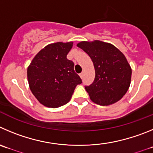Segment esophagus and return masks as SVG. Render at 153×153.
Listing matches in <instances>:
<instances>
[{"mask_svg": "<svg viewBox=\"0 0 153 153\" xmlns=\"http://www.w3.org/2000/svg\"><path fill=\"white\" fill-rule=\"evenodd\" d=\"M80 77H81V78H84V72H81V73H80Z\"/></svg>", "mask_w": 153, "mask_h": 153, "instance_id": "34e87169", "label": "esophagus"}]
</instances>
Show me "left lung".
<instances>
[{"label":"left lung","instance_id":"obj_1","mask_svg":"<svg viewBox=\"0 0 153 153\" xmlns=\"http://www.w3.org/2000/svg\"><path fill=\"white\" fill-rule=\"evenodd\" d=\"M77 47L88 54L95 68L94 82L85 87L91 101L109 105L120 100L129 88L132 74L125 55L112 44L98 40L81 41Z\"/></svg>","mask_w":153,"mask_h":153}]
</instances>
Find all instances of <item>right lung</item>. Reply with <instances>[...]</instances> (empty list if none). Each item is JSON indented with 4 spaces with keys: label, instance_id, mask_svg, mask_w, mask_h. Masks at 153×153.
<instances>
[{
    "label": "right lung",
    "instance_id": "1",
    "mask_svg": "<svg viewBox=\"0 0 153 153\" xmlns=\"http://www.w3.org/2000/svg\"><path fill=\"white\" fill-rule=\"evenodd\" d=\"M73 42L50 44L39 51L27 69L30 90L40 103L50 108L65 105L82 81L67 59Z\"/></svg>",
    "mask_w": 153,
    "mask_h": 153
}]
</instances>
